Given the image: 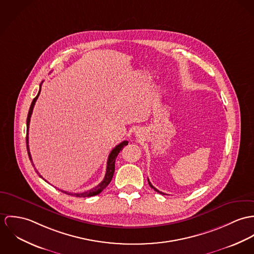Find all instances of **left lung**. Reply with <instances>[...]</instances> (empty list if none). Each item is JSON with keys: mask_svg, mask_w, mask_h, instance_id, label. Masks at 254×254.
<instances>
[{"mask_svg": "<svg viewBox=\"0 0 254 254\" xmlns=\"http://www.w3.org/2000/svg\"><path fill=\"white\" fill-rule=\"evenodd\" d=\"M148 183H149V185H150V187H151V188H152V189H154V190H155V191H156V192H158V193H160V194H163V195H166V194H164V193H162V192H161V191H159V190H158V189H156V188H155V187H154V186H153V185H152V184H151V182H150V181H149V179H148Z\"/></svg>", "mask_w": 254, "mask_h": 254, "instance_id": "8db88e82", "label": "left lung"}]
</instances>
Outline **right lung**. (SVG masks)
Returning <instances> with one entry per match:
<instances>
[{"label":"right lung","instance_id":"1","mask_svg":"<svg viewBox=\"0 0 254 254\" xmlns=\"http://www.w3.org/2000/svg\"><path fill=\"white\" fill-rule=\"evenodd\" d=\"M40 92H41V85H40V90L37 94V96L33 99L32 103H31V106H30V109H29L28 116H27V122H26V125H27V133H26V147H27V152H28L29 159L32 162V158H31V154H30V150H29V139H28V130H29V125H30V119H31V115L33 112V108L35 106V103L40 95ZM127 141H123L121 142L119 145H117L113 150L111 151L109 157H108V161H107V168H106V173H105V176L103 178V180L97 185L95 186L94 188L88 190V191H85L83 193H69V192H66V191H62L60 190L61 192L67 194V195H71V196H76V197H92V196H95V195H98L99 193H101L107 186L108 184L111 182L112 178H113L114 171H115V161H116V158L118 156V154L120 153V151H122V149L127 145ZM33 167H34V164H33ZM38 172V171H37ZM40 177L43 178L42 175H40Z\"/></svg>","mask_w":254,"mask_h":254}]
</instances>
